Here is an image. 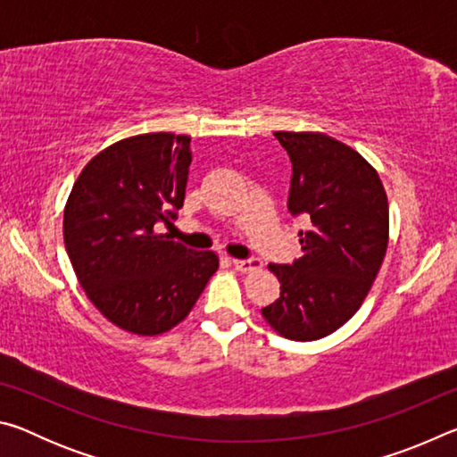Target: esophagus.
Wrapping results in <instances>:
<instances>
[{
    "label": "esophagus",
    "mask_w": 457,
    "mask_h": 457,
    "mask_svg": "<svg viewBox=\"0 0 457 457\" xmlns=\"http://www.w3.org/2000/svg\"><path fill=\"white\" fill-rule=\"evenodd\" d=\"M231 264H234L236 270H239V272H256V270L262 268V262L258 258H250V260H231Z\"/></svg>",
    "instance_id": "1"
}]
</instances>
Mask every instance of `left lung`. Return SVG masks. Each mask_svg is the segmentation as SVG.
Returning a JSON list of instances; mask_svg holds the SVG:
<instances>
[{
    "mask_svg": "<svg viewBox=\"0 0 457 457\" xmlns=\"http://www.w3.org/2000/svg\"><path fill=\"white\" fill-rule=\"evenodd\" d=\"M274 137L290 154L288 210L311 218L298 231L303 256L294 264H268L280 298L262 316L290 340H319L359 311L389 244V204L378 173L349 145L324 133Z\"/></svg>",
    "mask_w": 457,
    "mask_h": 457,
    "instance_id": "obj_1",
    "label": "left lung"
}]
</instances>
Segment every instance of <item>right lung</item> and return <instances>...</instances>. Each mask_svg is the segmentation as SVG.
<instances>
[{
    "label": "right lung",
    "mask_w": 457,
    "mask_h": 457,
    "mask_svg": "<svg viewBox=\"0 0 457 457\" xmlns=\"http://www.w3.org/2000/svg\"><path fill=\"white\" fill-rule=\"evenodd\" d=\"M191 138L146 133L122 138L82 169L64 207L68 258L106 320L138 337L177 327L215 274L213 252L159 234L183 205Z\"/></svg>",
    "instance_id": "add662e5"
}]
</instances>
